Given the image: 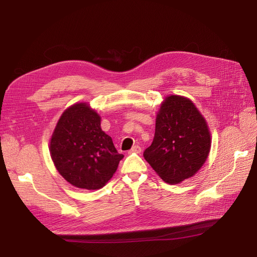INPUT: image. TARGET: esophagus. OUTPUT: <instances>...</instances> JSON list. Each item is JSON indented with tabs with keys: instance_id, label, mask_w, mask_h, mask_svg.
<instances>
[{
	"instance_id": "obj_1",
	"label": "esophagus",
	"mask_w": 257,
	"mask_h": 257,
	"mask_svg": "<svg viewBox=\"0 0 257 257\" xmlns=\"http://www.w3.org/2000/svg\"><path fill=\"white\" fill-rule=\"evenodd\" d=\"M131 152H132V153H141V152H142V148L136 145V146H134L133 148H132Z\"/></svg>"
}]
</instances>
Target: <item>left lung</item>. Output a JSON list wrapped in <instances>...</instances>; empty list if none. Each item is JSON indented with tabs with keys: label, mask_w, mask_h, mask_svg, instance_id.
I'll list each match as a JSON object with an SVG mask.
<instances>
[{
	"label": "left lung",
	"mask_w": 257,
	"mask_h": 257,
	"mask_svg": "<svg viewBox=\"0 0 257 257\" xmlns=\"http://www.w3.org/2000/svg\"><path fill=\"white\" fill-rule=\"evenodd\" d=\"M211 148L206 119L191 99L169 95L155 119L153 142L145 160L166 183L177 184L195 175L205 164Z\"/></svg>",
	"instance_id": "1"
}]
</instances>
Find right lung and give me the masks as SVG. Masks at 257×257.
<instances>
[{"mask_svg":"<svg viewBox=\"0 0 257 257\" xmlns=\"http://www.w3.org/2000/svg\"><path fill=\"white\" fill-rule=\"evenodd\" d=\"M49 151L59 174L85 190L102 189L124 157L100 127V115L88 103H76L61 114Z\"/></svg>","mask_w":257,"mask_h":257,"instance_id":"1","label":"right lung"}]
</instances>
